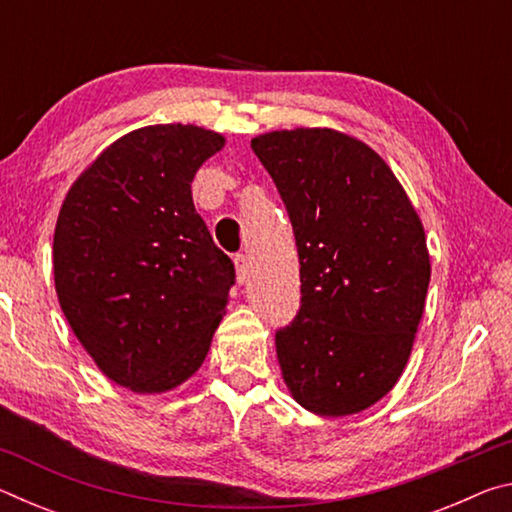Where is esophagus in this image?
Segmentation results:
<instances>
[{"instance_id":"1","label":"esophagus","mask_w":512,"mask_h":512,"mask_svg":"<svg viewBox=\"0 0 512 512\" xmlns=\"http://www.w3.org/2000/svg\"><path fill=\"white\" fill-rule=\"evenodd\" d=\"M235 271H237V282L246 284L248 282V259L244 255L235 257Z\"/></svg>"}]
</instances>
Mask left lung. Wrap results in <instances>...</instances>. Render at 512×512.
I'll list each match as a JSON object with an SVG mask.
<instances>
[{
	"label": "left lung",
	"instance_id": "8db88e82",
	"mask_svg": "<svg viewBox=\"0 0 512 512\" xmlns=\"http://www.w3.org/2000/svg\"><path fill=\"white\" fill-rule=\"evenodd\" d=\"M287 205L300 311L275 334L284 384L325 418L361 413L397 384L424 314L431 262L418 212L366 142L334 128L253 137Z\"/></svg>",
	"mask_w": 512,
	"mask_h": 512
}]
</instances>
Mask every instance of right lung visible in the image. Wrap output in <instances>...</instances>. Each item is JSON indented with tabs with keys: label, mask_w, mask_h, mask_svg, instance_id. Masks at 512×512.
Masks as SVG:
<instances>
[{
	"label": "right lung",
	"mask_w": 512,
	"mask_h": 512,
	"mask_svg": "<svg viewBox=\"0 0 512 512\" xmlns=\"http://www.w3.org/2000/svg\"><path fill=\"white\" fill-rule=\"evenodd\" d=\"M225 146L194 124L121 135L74 180L54 230V284L97 368L140 395L173 391L203 366L235 266L192 198Z\"/></svg>",
	"instance_id": "right-lung-1"
}]
</instances>
